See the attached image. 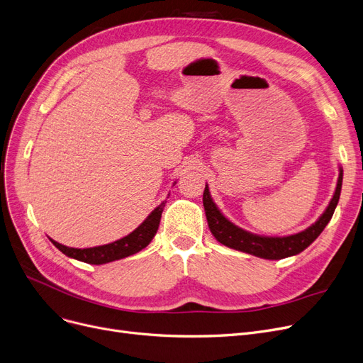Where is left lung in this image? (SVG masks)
<instances>
[{
  "label": "left lung",
  "mask_w": 363,
  "mask_h": 363,
  "mask_svg": "<svg viewBox=\"0 0 363 363\" xmlns=\"http://www.w3.org/2000/svg\"><path fill=\"white\" fill-rule=\"evenodd\" d=\"M342 170L340 169V177L334 197L329 201V206L322 213V216L307 230L292 235H286V238H264V235L252 234L249 231L239 228L238 225H234L216 208V204L213 203L209 194L208 185L204 188L203 193V206L204 212H206L209 228L219 243L264 259H281L299 254V252H303L319 238V234L323 231V228L328 225L330 218L334 215V211L340 200Z\"/></svg>",
  "instance_id": "left-lung-1"
}]
</instances>
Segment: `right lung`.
<instances>
[{
  "instance_id": "add662e5",
  "label": "right lung",
  "mask_w": 363,
  "mask_h": 363,
  "mask_svg": "<svg viewBox=\"0 0 363 363\" xmlns=\"http://www.w3.org/2000/svg\"><path fill=\"white\" fill-rule=\"evenodd\" d=\"M164 204H166V201L159 204V206H157L147 216L144 223L140 224L135 231H132L130 234L125 235V238H123L117 242H113V243H108L104 246L86 247V249H77V247L64 246L52 239H50V242L62 252V254H65L67 257H71L74 259L87 262V264L101 265V264H106V262H111L116 259H121V258L136 254V252L143 250L144 247H147L150 245L157 230H159Z\"/></svg>"
}]
</instances>
